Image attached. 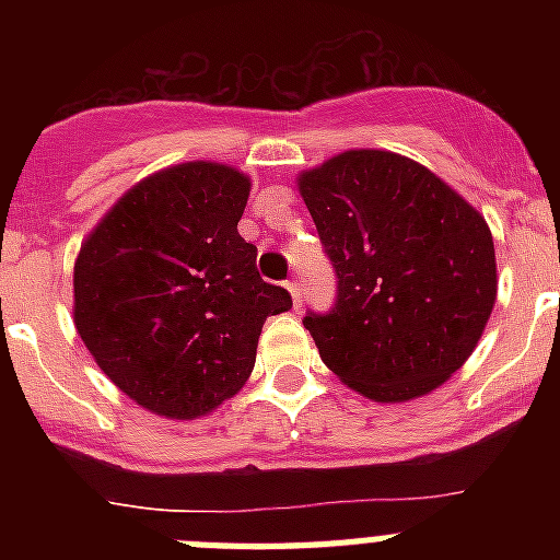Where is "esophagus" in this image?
<instances>
[{
	"instance_id": "1",
	"label": "esophagus",
	"mask_w": 560,
	"mask_h": 560,
	"mask_svg": "<svg viewBox=\"0 0 560 560\" xmlns=\"http://www.w3.org/2000/svg\"><path fill=\"white\" fill-rule=\"evenodd\" d=\"M285 289L291 291V300H294L296 305L303 303V283H300V280H296V277H291L289 283H285Z\"/></svg>"
}]
</instances>
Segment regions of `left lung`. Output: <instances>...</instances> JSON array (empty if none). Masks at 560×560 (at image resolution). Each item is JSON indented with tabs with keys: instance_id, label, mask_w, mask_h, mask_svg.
<instances>
[{
	"instance_id": "1",
	"label": "left lung",
	"mask_w": 560,
	"mask_h": 560,
	"mask_svg": "<svg viewBox=\"0 0 560 560\" xmlns=\"http://www.w3.org/2000/svg\"><path fill=\"white\" fill-rule=\"evenodd\" d=\"M336 275L334 308L303 325L348 387L381 404L438 389L497 303L485 219L418 162L348 151L300 176Z\"/></svg>"
}]
</instances>
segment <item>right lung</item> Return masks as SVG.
Here are the masks:
<instances>
[{"mask_svg": "<svg viewBox=\"0 0 560 560\" xmlns=\"http://www.w3.org/2000/svg\"><path fill=\"white\" fill-rule=\"evenodd\" d=\"M249 179L215 162L153 173L81 246L75 328L97 368L140 407L176 420L244 387L266 316L291 308L237 235Z\"/></svg>", "mask_w": 560, "mask_h": 560, "instance_id": "obj_1", "label": "right lung"}]
</instances>
